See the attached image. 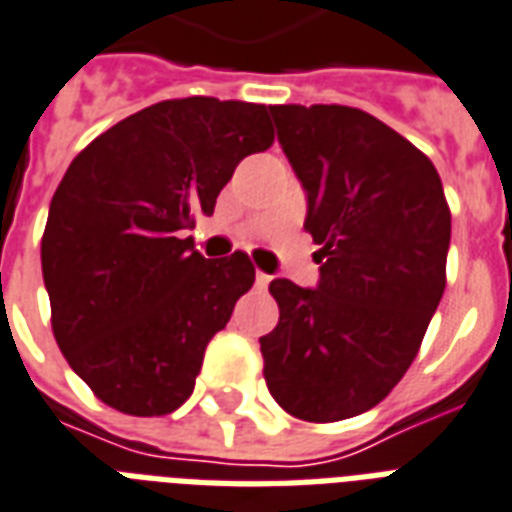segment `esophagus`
<instances>
[{
	"mask_svg": "<svg viewBox=\"0 0 512 512\" xmlns=\"http://www.w3.org/2000/svg\"><path fill=\"white\" fill-rule=\"evenodd\" d=\"M268 282H271V276H268V273H263V271L255 273V284L260 287V290H263V287H268Z\"/></svg>",
	"mask_w": 512,
	"mask_h": 512,
	"instance_id": "34e87169",
	"label": "esophagus"
}]
</instances>
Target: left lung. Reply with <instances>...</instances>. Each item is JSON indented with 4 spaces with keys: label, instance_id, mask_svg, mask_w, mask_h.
Wrapping results in <instances>:
<instances>
[{
    "label": "left lung",
    "instance_id": "obj_1",
    "mask_svg": "<svg viewBox=\"0 0 512 512\" xmlns=\"http://www.w3.org/2000/svg\"><path fill=\"white\" fill-rule=\"evenodd\" d=\"M271 115L308 193L319 287H268L279 325L260 338L265 384L295 419H351L419 354L446 290L451 209L432 161L378 117L341 104Z\"/></svg>",
    "mask_w": 512,
    "mask_h": 512
}]
</instances>
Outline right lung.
<instances>
[{
	"mask_svg": "<svg viewBox=\"0 0 512 512\" xmlns=\"http://www.w3.org/2000/svg\"><path fill=\"white\" fill-rule=\"evenodd\" d=\"M268 112L212 96L158 101L96 136L56 187L42 233L53 335L109 408L177 411L206 343L255 284L247 252L206 260L179 230L271 147Z\"/></svg>",
	"mask_w": 512,
	"mask_h": 512,
	"instance_id": "1",
	"label": "right lung"
}]
</instances>
